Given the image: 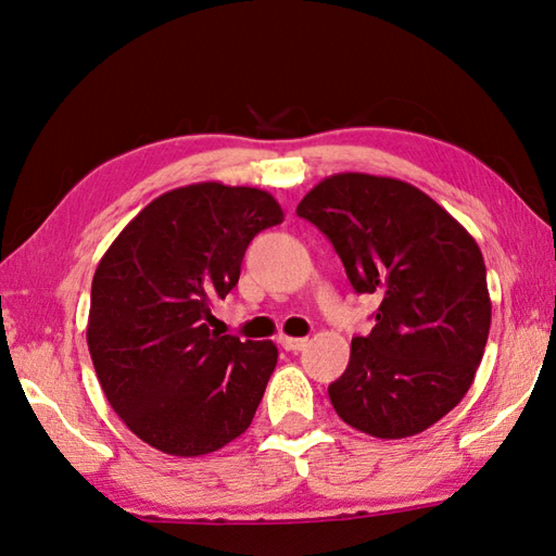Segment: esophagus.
Returning <instances> with one entry per match:
<instances>
[{"label":"esophagus","instance_id":"34e87169","mask_svg":"<svg viewBox=\"0 0 556 556\" xmlns=\"http://www.w3.org/2000/svg\"><path fill=\"white\" fill-rule=\"evenodd\" d=\"M279 344L285 346L287 352H301L303 346L308 344V340H303V337H279Z\"/></svg>","mask_w":556,"mask_h":556}]
</instances>
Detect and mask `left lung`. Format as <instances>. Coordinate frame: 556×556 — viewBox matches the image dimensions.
<instances>
[{
  "label": "left lung",
  "mask_w": 556,
  "mask_h": 556,
  "mask_svg": "<svg viewBox=\"0 0 556 556\" xmlns=\"http://www.w3.org/2000/svg\"><path fill=\"white\" fill-rule=\"evenodd\" d=\"M328 236L356 293H378L330 383L337 415L376 439H407L458 405L482 362L492 301L480 245L419 188L368 173L320 180L296 206Z\"/></svg>",
  "instance_id": "1"
}]
</instances>
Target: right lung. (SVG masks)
Listing matches in <instances>:
<instances>
[{"label":"right lung","instance_id":"1","mask_svg":"<svg viewBox=\"0 0 556 556\" xmlns=\"http://www.w3.org/2000/svg\"><path fill=\"white\" fill-rule=\"evenodd\" d=\"M281 222L265 190L185 185L149 202L98 263L86 328L96 376L117 417L156 451L214 453L253 421L277 346L206 323L238 285L250 241Z\"/></svg>","mask_w":556,"mask_h":556}]
</instances>
